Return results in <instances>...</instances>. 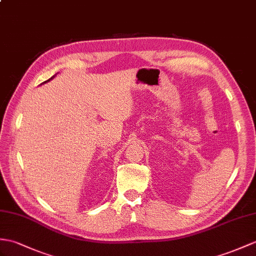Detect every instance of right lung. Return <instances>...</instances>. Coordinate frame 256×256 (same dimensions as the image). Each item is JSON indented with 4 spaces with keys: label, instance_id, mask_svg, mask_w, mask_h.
Here are the masks:
<instances>
[{
    "label": "right lung",
    "instance_id": "1",
    "mask_svg": "<svg viewBox=\"0 0 256 256\" xmlns=\"http://www.w3.org/2000/svg\"><path fill=\"white\" fill-rule=\"evenodd\" d=\"M54 77H55V76H53V77H51V78H50V79H48V80H46V81H44V82H42V84H46V82H48V81H50V80H52V79H53V78H54Z\"/></svg>",
    "mask_w": 256,
    "mask_h": 256
}]
</instances>
